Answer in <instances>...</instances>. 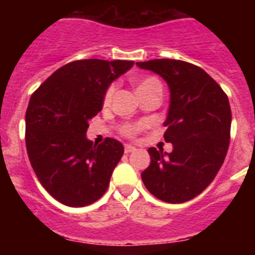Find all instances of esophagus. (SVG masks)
Returning a JSON list of instances; mask_svg holds the SVG:
<instances>
[{
  "instance_id": "obj_1",
  "label": "esophagus",
  "mask_w": 255,
  "mask_h": 255,
  "mask_svg": "<svg viewBox=\"0 0 255 255\" xmlns=\"http://www.w3.org/2000/svg\"><path fill=\"white\" fill-rule=\"evenodd\" d=\"M135 149L136 148L133 147V145H131V144H126V145H124V152H126V153H131V152H133Z\"/></svg>"
}]
</instances>
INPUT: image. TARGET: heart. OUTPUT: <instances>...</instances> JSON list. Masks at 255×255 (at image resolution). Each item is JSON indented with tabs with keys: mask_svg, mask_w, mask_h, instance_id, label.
Returning a JSON list of instances; mask_svg holds the SVG:
<instances>
[{
	"mask_svg": "<svg viewBox=\"0 0 255 255\" xmlns=\"http://www.w3.org/2000/svg\"><path fill=\"white\" fill-rule=\"evenodd\" d=\"M135 85L136 91H137L139 95L140 94H143V92L149 91V90H153V88H161L159 79L155 77L140 78V79L135 81ZM114 92H115V85H111L107 90H106V92H104V104H108L111 102ZM144 127H145V123H144V122H139V123H124L122 124V127H120V132H122V135L127 136V137H135Z\"/></svg>",
	"mask_w": 255,
	"mask_h": 255,
	"instance_id": "heart-1",
	"label": "heart"
}]
</instances>
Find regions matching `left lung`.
<instances>
[{
	"instance_id": "8db88e82",
	"label": "left lung",
	"mask_w": 255,
	"mask_h": 255,
	"mask_svg": "<svg viewBox=\"0 0 255 255\" xmlns=\"http://www.w3.org/2000/svg\"><path fill=\"white\" fill-rule=\"evenodd\" d=\"M136 65L159 74L169 86L164 139L173 145L170 153L148 149L151 164L141 180L161 201H189L213 181L225 160L232 124L228 95L209 74L188 62L152 59Z\"/></svg>"
}]
</instances>
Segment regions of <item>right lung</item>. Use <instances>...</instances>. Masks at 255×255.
Wrapping results in <instances>:
<instances>
[{
    "mask_svg": "<svg viewBox=\"0 0 255 255\" xmlns=\"http://www.w3.org/2000/svg\"><path fill=\"white\" fill-rule=\"evenodd\" d=\"M132 61L82 59L53 73L33 92L26 110V149L42 186L63 205L79 208L99 200L124 152L106 137L87 140L88 120L103 107L104 92L131 69Z\"/></svg>",
    "mask_w": 255,
    "mask_h": 255,
    "instance_id": "right-lung-1",
    "label": "right lung"
}]
</instances>
